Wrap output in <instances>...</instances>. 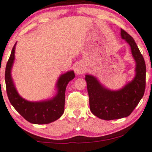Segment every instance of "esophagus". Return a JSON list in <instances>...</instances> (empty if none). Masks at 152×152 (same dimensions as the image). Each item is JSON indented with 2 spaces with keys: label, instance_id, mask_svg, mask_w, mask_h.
<instances>
[{
  "label": "esophagus",
  "instance_id": "esophagus-1",
  "mask_svg": "<svg viewBox=\"0 0 152 152\" xmlns=\"http://www.w3.org/2000/svg\"><path fill=\"white\" fill-rule=\"evenodd\" d=\"M84 71L85 68L84 66H83V65L81 64V63H78V64H76V66H75L74 71L77 75L82 74V73H84Z\"/></svg>",
  "mask_w": 152,
  "mask_h": 152
}]
</instances>
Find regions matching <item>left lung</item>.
<instances>
[{
    "instance_id": "left-lung-1",
    "label": "left lung",
    "mask_w": 152,
    "mask_h": 152,
    "mask_svg": "<svg viewBox=\"0 0 152 152\" xmlns=\"http://www.w3.org/2000/svg\"><path fill=\"white\" fill-rule=\"evenodd\" d=\"M121 37L131 48L136 63V76L119 91L103 87L94 76L86 75L90 110L95 116L106 121L120 119L131 114L144 94L146 88V63L133 38L121 29Z\"/></svg>"
}]
</instances>
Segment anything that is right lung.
I'll return each instance as SVG.
<instances>
[{
  "mask_svg": "<svg viewBox=\"0 0 152 152\" xmlns=\"http://www.w3.org/2000/svg\"><path fill=\"white\" fill-rule=\"evenodd\" d=\"M13 47L5 71L6 92L8 99L16 111L25 120L34 124H48L60 118L64 113L65 93L67 84L74 79L73 71H68L59 78L57 84L58 94L50 100L32 102L21 98L16 91L11 76V70L14 61L15 48Z\"/></svg>",
  "mask_w": 152,
  "mask_h": 152,
  "instance_id": "obj_1",
  "label": "right lung"
}]
</instances>
